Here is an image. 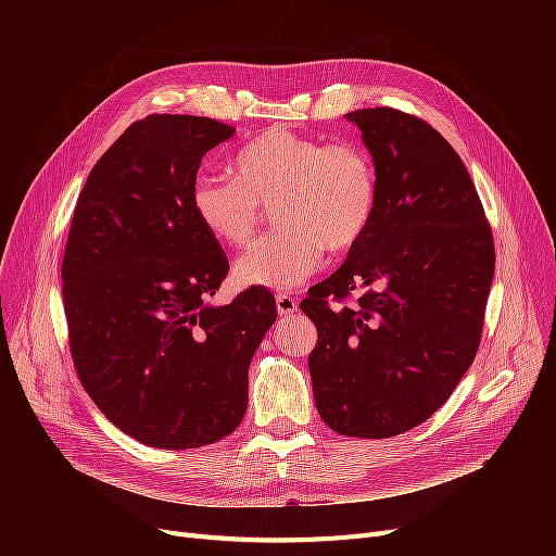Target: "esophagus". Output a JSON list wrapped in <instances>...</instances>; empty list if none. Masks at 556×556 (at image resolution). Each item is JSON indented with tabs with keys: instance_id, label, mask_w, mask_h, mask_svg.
I'll use <instances>...</instances> for the list:
<instances>
[{
	"instance_id": "obj_1",
	"label": "esophagus",
	"mask_w": 556,
	"mask_h": 556,
	"mask_svg": "<svg viewBox=\"0 0 556 556\" xmlns=\"http://www.w3.org/2000/svg\"><path fill=\"white\" fill-rule=\"evenodd\" d=\"M275 302H277V313L281 317H290L293 313H298V308H300V302L293 295H288V293H279L275 298Z\"/></svg>"
}]
</instances>
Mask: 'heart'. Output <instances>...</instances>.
I'll use <instances>...</instances> for the list:
<instances>
[{"label": "heart", "mask_w": 556, "mask_h": 556, "mask_svg": "<svg viewBox=\"0 0 556 556\" xmlns=\"http://www.w3.org/2000/svg\"><path fill=\"white\" fill-rule=\"evenodd\" d=\"M233 173H200L189 200L198 223L225 245H248L261 204H275L279 231L254 243L233 266L241 286L288 290L325 268L327 252L354 250L374 218L378 180L369 153L275 128L231 157Z\"/></svg>", "instance_id": "1"}]
</instances>
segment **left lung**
Listing matches in <instances>:
<instances>
[{
	"instance_id": "left-lung-1",
	"label": "left lung",
	"mask_w": 556,
	"mask_h": 556,
	"mask_svg": "<svg viewBox=\"0 0 556 556\" xmlns=\"http://www.w3.org/2000/svg\"><path fill=\"white\" fill-rule=\"evenodd\" d=\"M371 153L378 198L361 243L300 304L323 421L383 440L440 410L471 367L493 279V233L453 146L394 108L349 112ZM359 300L328 306V298Z\"/></svg>"
}]
</instances>
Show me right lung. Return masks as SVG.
Masks as SVG:
<instances>
[{
    "instance_id": "right-lung-1",
    "label": "right lung",
    "mask_w": 556,
    "mask_h": 556,
    "mask_svg": "<svg viewBox=\"0 0 556 556\" xmlns=\"http://www.w3.org/2000/svg\"><path fill=\"white\" fill-rule=\"evenodd\" d=\"M233 132L149 114L94 164L74 210L61 270L74 367L99 410L153 448L207 446L239 428L250 361L277 319L266 288L207 302L229 263L189 191Z\"/></svg>"
}]
</instances>
